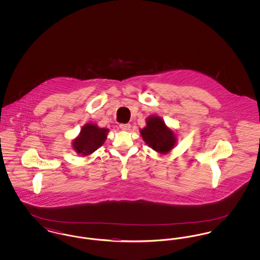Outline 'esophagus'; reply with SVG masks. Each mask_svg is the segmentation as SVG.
Returning a JSON list of instances; mask_svg holds the SVG:
<instances>
[{
  "instance_id": "esophagus-1",
  "label": "esophagus",
  "mask_w": 260,
  "mask_h": 260,
  "mask_svg": "<svg viewBox=\"0 0 260 260\" xmlns=\"http://www.w3.org/2000/svg\"><path fill=\"white\" fill-rule=\"evenodd\" d=\"M120 128L122 131H128L131 128V124H120Z\"/></svg>"
}]
</instances>
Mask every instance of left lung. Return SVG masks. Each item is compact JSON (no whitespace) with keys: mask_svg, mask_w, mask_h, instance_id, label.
Wrapping results in <instances>:
<instances>
[{"mask_svg":"<svg viewBox=\"0 0 260 260\" xmlns=\"http://www.w3.org/2000/svg\"><path fill=\"white\" fill-rule=\"evenodd\" d=\"M139 132L149 147L161 155L169 154L176 145V133L157 115L147 117L146 125Z\"/></svg>","mask_w":260,"mask_h":260,"instance_id":"obj_1","label":"left lung"}]
</instances>
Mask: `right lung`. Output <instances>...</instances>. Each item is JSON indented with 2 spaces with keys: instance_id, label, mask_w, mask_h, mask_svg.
Returning a JSON list of instances; mask_svg holds the SVG:
<instances>
[{
  "instance_id": "right-lung-1",
  "label": "right lung",
  "mask_w": 260,
  "mask_h": 260,
  "mask_svg": "<svg viewBox=\"0 0 260 260\" xmlns=\"http://www.w3.org/2000/svg\"><path fill=\"white\" fill-rule=\"evenodd\" d=\"M109 129L88 123L82 126L79 136L72 141V148L81 156H88L96 151L105 142Z\"/></svg>"
}]
</instances>
